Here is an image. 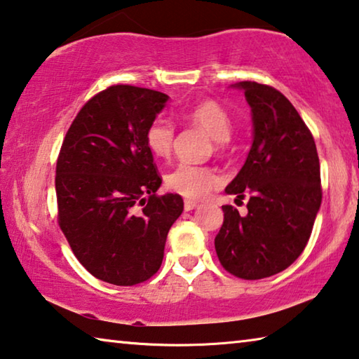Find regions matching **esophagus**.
<instances>
[{
	"label": "esophagus",
	"mask_w": 359,
	"mask_h": 359,
	"mask_svg": "<svg viewBox=\"0 0 359 359\" xmlns=\"http://www.w3.org/2000/svg\"><path fill=\"white\" fill-rule=\"evenodd\" d=\"M200 206V203L195 200H185V210H193Z\"/></svg>",
	"instance_id": "34e87169"
}]
</instances>
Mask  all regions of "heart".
Instances as JSON below:
<instances>
[{
  "instance_id": "b5f03b06",
  "label": "heart",
  "mask_w": 359,
  "mask_h": 359,
  "mask_svg": "<svg viewBox=\"0 0 359 359\" xmlns=\"http://www.w3.org/2000/svg\"><path fill=\"white\" fill-rule=\"evenodd\" d=\"M190 123L196 124L217 142H226L231 135V119L217 102L204 100L185 113ZM174 140V126L166 118H155L145 130V145L153 156L166 158ZM219 184V175L206 166L182 163L166 175L170 190L187 198H203Z\"/></svg>"
}]
</instances>
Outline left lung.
I'll return each mask as SVG.
<instances>
[{"label": "left lung", "mask_w": 359, "mask_h": 359, "mask_svg": "<svg viewBox=\"0 0 359 359\" xmlns=\"http://www.w3.org/2000/svg\"><path fill=\"white\" fill-rule=\"evenodd\" d=\"M251 107L252 145L226 195L248 212L222 206L215 252L226 271L262 280L286 270L309 243L321 206L320 159L304 119L280 90L254 81L231 84Z\"/></svg>", "instance_id": "1"}]
</instances>
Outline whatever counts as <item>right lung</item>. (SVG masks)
Wrapping results in <instances>:
<instances>
[{"label":"right lung","instance_id":"obj_1","mask_svg":"<svg viewBox=\"0 0 359 359\" xmlns=\"http://www.w3.org/2000/svg\"><path fill=\"white\" fill-rule=\"evenodd\" d=\"M168 100L124 84L102 90L79 110L57 159L60 229L84 269L115 286L155 275L184 210L177 193L156 196L161 177L145 145Z\"/></svg>","mask_w":359,"mask_h":359}]
</instances>
